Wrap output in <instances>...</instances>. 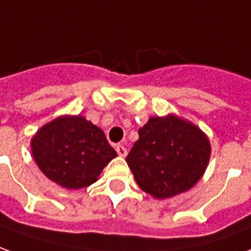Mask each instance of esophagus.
I'll list each match as a JSON object with an SVG mask.
<instances>
[{"mask_svg": "<svg viewBox=\"0 0 251 251\" xmlns=\"http://www.w3.org/2000/svg\"><path fill=\"white\" fill-rule=\"evenodd\" d=\"M116 151H117V154L120 155V157H126L127 155V149L124 147L123 145H117L116 146Z\"/></svg>", "mask_w": 251, "mask_h": 251, "instance_id": "1", "label": "esophagus"}]
</instances>
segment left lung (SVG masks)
I'll return each instance as SVG.
<instances>
[{
	"label": "left lung",
	"mask_w": 251,
	"mask_h": 251,
	"mask_svg": "<svg viewBox=\"0 0 251 251\" xmlns=\"http://www.w3.org/2000/svg\"><path fill=\"white\" fill-rule=\"evenodd\" d=\"M126 158L135 181L154 199H169L196 185L207 170L211 143L189 120L169 113L150 117Z\"/></svg>",
	"instance_id": "8db88e82"
}]
</instances>
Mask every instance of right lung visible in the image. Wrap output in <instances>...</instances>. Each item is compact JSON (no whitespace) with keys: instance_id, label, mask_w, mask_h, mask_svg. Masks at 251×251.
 <instances>
[{"instance_id":"obj_1","label":"right lung","mask_w":251,"mask_h":251,"mask_svg":"<svg viewBox=\"0 0 251 251\" xmlns=\"http://www.w3.org/2000/svg\"><path fill=\"white\" fill-rule=\"evenodd\" d=\"M31 151L42 173L66 189L94 184L117 157L104 131L81 115H63L44 124L32 136Z\"/></svg>"}]
</instances>
